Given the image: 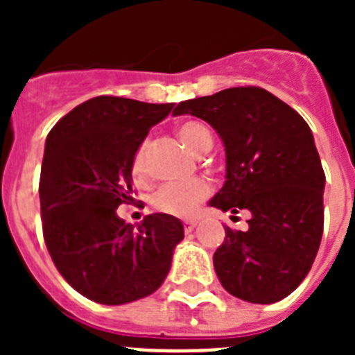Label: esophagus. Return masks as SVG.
I'll return each instance as SVG.
<instances>
[{"mask_svg":"<svg viewBox=\"0 0 355 355\" xmlns=\"http://www.w3.org/2000/svg\"><path fill=\"white\" fill-rule=\"evenodd\" d=\"M183 225H184V231H187V233H190V231H193V227L197 225V220L196 218H188V220L183 222Z\"/></svg>","mask_w":355,"mask_h":355,"instance_id":"obj_1","label":"esophagus"}]
</instances>
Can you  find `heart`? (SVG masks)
I'll return each instance as SVG.
<instances>
[{"instance_id":"heart-1","label":"heart","mask_w":355,"mask_h":355,"mask_svg":"<svg viewBox=\"0 0 355 355\" xmlns=\"http://www.w3.org/2000/svg\"><path fill=\"white\" fill-rule=\"evenodd\" d=\"M178 135L183 140L184 146L188 149L196 153V155H202L206 150L211 149L213 137L209 133L208 128L205 124H200L197 121H187L178 128ZM147 142L144 140L139 146V149L135 150L133 162H131V172L135 178H144L147 171ZM211 188L209 183L202 178H192V180L184 181H168L163 183L162 187L153 193V206L155 209L162 213H167L172 216H190L202 200L209 196Z\"/></svg>"}]
</instances>
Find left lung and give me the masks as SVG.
<instances>
[{
  "mask_svg": "<svg viewBox=\"0 0 355 355\" xmlns=\"http://www.w3.org/2000/svg\"><path fill=\"white\" fill-rule=\"evenodd\" d=\"M206 121L225 147V183L209 206L249 211L247 231L225 225L213 254L222 286L274 304L311 270L324 233L325 174L307 122L259 87H234L175 106Z\"/></svg>",
  "mask_w": 355,
  "mask_h": 355,
  "instance_id": "obj_1",
  "label": "left lung"
}]
</instances>
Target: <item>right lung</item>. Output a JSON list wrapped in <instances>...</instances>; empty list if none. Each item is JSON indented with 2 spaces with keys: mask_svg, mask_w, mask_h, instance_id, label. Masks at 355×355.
Returning <instances> with one entry per match:
<instances>
[{
  "mask_svg": "<svg viewBox=\"0 0 355 355\" xmlns=\"http://www.w3.org/2000/svg\"><path fill=\"white\" fill-rule=\"evenodd\" d=\"M174 103L99 96L49 131L40 171L46 247L62 277L97 304L119 306L155 293L184 238L180 218L153 213L135 229L117 215L135 202L131 162Z\"/></svg>",
  "mask_w": 355,
  "mask_h": 355,
  "instance_id": "obj_1",
  "label": "right lung"
}]
</instances>
